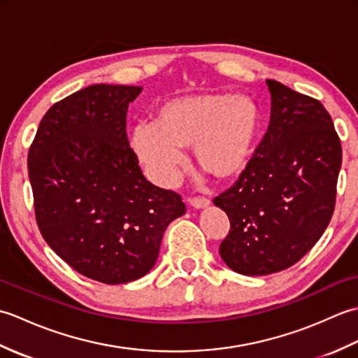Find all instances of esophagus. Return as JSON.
<instances>
[{"mask_svg": "<svg viewBox=\"0 0 358 358\" xmlns=\"http://www.w3.org/2000/svg\"><path fill=\"white\" fill-rule=\"evenodd\" d=\"M189 203H191V206L195 209H204L210 206V200L204 199V196H191Z\"/></svg>", "mask_w": 358, "mask_h": 358, "instance_id": "obj_1", "label": "esophagus"}]
</instances>
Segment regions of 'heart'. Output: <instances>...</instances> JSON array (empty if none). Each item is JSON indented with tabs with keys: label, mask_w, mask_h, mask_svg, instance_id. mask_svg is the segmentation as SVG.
<instances>
[{
	"label": "heart",
	"mask_w": 358,
	"mask_h": 358,
	"mask_svg": "<svg viewBox=\"0 0 358 358\" xmlns=\"http://www.w3.org/2000/svg\"><path fill=\"white\" fill-rule=\"evenodd\" d=\"M262 132V110L245 94L203 92L172 98L155 112L154 123L134 127L131 146L155 183L171 186L192 148L196 166L226 181L245 172Z\"/></svg>",
	"instance_id": "1"
}]
</instances>
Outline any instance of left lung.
<instances>
[{"mask_svg": "<svg viewBox=\"0 0 358 358\" xmlns=\"http://www.w3.org/2000/svg\"><path fill=\"white\" fill-rule=\"evenodd\" d=\"M271 123L249 166L214 199L231 222L223 262L243 275H268L301 260L336 208L341 143L324 106L275 80Z\"/></svg>", "mask_w": 358, "mask_h": 358, "instance_id": "1", "label": "left lung"}]
</instances>
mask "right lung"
Returning <instances> with one entry per match:
<instances>
[{
  "mask_svg": "<svg viewBox=\"0 0 358 358\" xmlns=\"http://www.w3.org/2000/svg\"><path fill=\"white\" fill-rule=\"evenodd\" d=\"M140 86L94 85L45 112L27 167L36 224L53 252L106 285L154 268L166 227L186 212L180 194L144 178L126 135Z\"/></svg>",
  "mask_w": 358,
  "mask_h": 358,
  "instance_id": "add662e5",
  "label": "right lung"
}]
</instances>
